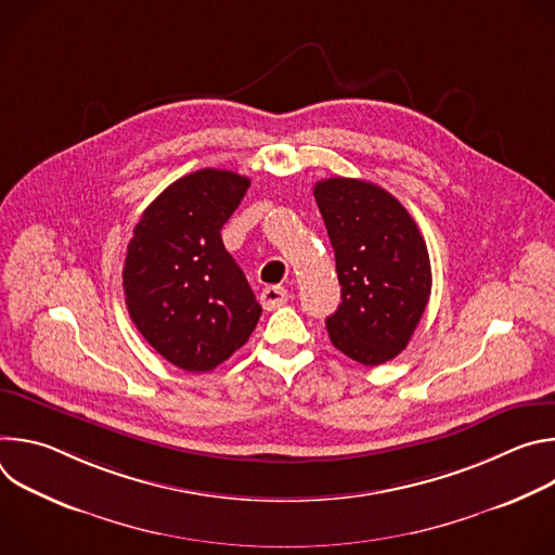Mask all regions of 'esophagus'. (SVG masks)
Returning <instances> with one entry per match:
<instances>
[{"mask_svg": "<svg viewBox=\"0 0 555 555\" xmlns=\"http://www.w3.org/2000/svg\"><path fill=\"white\" fill-rule=\"evenodd\" d=\"M287 298H289V294H287V289L281 287V285H268V287L261 292V305H263V309H268V311H272V309L285 305Z\"/></svg>", "mask_w": 555, "mask_h": 555, "instance_id": "esophagus-1", "label": "esophagus"}]
</instances>
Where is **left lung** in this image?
Wrapping results in <instances>:
<instances>
[{
    "instance_id": "obj_1",
    "label": "left lung",
    "mask_w": 555,
    "mask_h": 555,
    "mask_svg": "<svg viewBox=\"0 0 555 555\" xmlns=\"http://www.w3.org/2000/svg\"><path fill=\"white\" fill-rule=\"evenodd\" d=\"M315 204L334 246L343 302L327 319L332 345L377 366L406 349L430 298V257L409 210L377 184L315 182Z\"/></svg>"
}]
</instances>
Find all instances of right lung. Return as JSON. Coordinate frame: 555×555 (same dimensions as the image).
Masks as SVG:
<instances>
[{
	"instance_id": "1",
	"label": "right lung",
	"mask_w": 555,
	"mask_h": 555,
	"mask_svg": "<svg viewBox=\"0 0 555 555\" xmlns=\"http://www.w3.org/2000/svg\"><path fill=\"white\" fill-rule=\"evenodd\" d=\"M248 186L246 176L221 169L184 176L146 206L127 246L122 289L133 325L191 373L225 362L259 323L261 305L221 242Z\"/></svg>"
}]
</instances>
